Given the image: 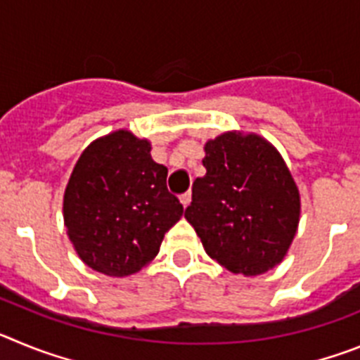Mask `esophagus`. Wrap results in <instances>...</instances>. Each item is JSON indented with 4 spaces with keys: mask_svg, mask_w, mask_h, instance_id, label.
<instances>
[{
    "mask_svg": "<svg viewBox=\"0 0 360 360\" xmlns=\"http://www.w3.org/2000/svg\"><path fill=\"white\" fill-rule=\"evenodd\" d=\"M180 202H182L184 207H187V205L191 203V193H184V195L180 196Z\"/></svg>",
    "mask_w": 360,
    "mask_h": 360,
    "instance_id": "esophagus-1",
    "label": "esophagus"
}]
</instances>
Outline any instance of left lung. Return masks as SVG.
I'll return each instance as SVG.
<instances>
[{
    "instance_id": "left-lung-1",
    "label": "left lung",
    "mask_w": 360,
    "mask_h": 360,
    "mask_svg": "<svg viewBox=\"0 0 360 360\" xmlns=\"http://www.w3.org/2000/svg\"><path fill=\"white\" fill-rule=\"evenodd\" d=\"M203 149L207 173L193 184L186 219L219 265L265 274L287 256L297 231L294 178L278 149L256 133H221Z\"/></svg>"
}]
</instances>
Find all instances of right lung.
<instances>
[{"instance_id": "add662e5", "label": "right lung", "mask_w": 360, "mask_h": 360, "mask_svg": "<svg viewBox=\"0 0 360 360\" xmlns=\"http://www.w3.org/2000/svg\"><path fill=\"white\" fill-rule=\"evenodd\" d=\"M151 144L119 129L82 151L65 191L63 216L84 265L124 278L148 265L184 207L165 186Z\"/></svg>"}]
</instances>
